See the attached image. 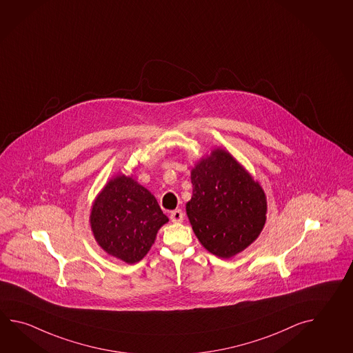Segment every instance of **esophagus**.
Wrapping results in <instances>:
<instances>
[{
    "instance_id": "obj_1",
    "label": "esophagus",
    "mask_w": 353,
    "mask_h": 353,
    "mask_svg": "<svg viewBox=\"0 0 353 353\" xmlns=\"http://www.w3.org/2000/svg\"><path fill=\"white\" fill-rule=\"evenodd\" d=\"M170 219H171L172 223H181V221L183 220V212H182V210L177 209L171 211Z\"/></svg>"
}]
</instances>
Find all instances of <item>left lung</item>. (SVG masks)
<instances>
[{"instance_id": "8db88e82", "label": "left lung", "mask_w": 353, "mask_h": 353, "mask_svg": "<svg viewBox=\"0 0 353 353\" xmlns=\"http://www.w3.org/2000/svg\"><path fill=\"white\" fill-rule=\"evenodd\" d=\"M186 205L196 236L210 252L231 258L258 238L265 223L266 199L259 183L223 150L201 159L191 172Z\"/></svg>"}]
</instances>
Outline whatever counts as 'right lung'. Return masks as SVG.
I'll list each match as a JSON object with an SVG mask.
<instances>
[{
  "label": "right lung",
  "instance_id": "1",
  "mask_svg": "<svg viewBox=\"0 0 353 353\" xmlns=\"http://www.w3.org/2000/svg\"><path fill=\"white\" fill-rule=\"evenodd\" d=\"M167 221L154 196L125 176L109 181L94 202L90 215L98 244L128 264L143 258Z\"/></svg>",
  "mask_w": 353,
  "mask_h": 353
}]
</instances>
